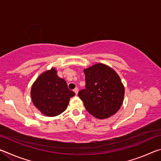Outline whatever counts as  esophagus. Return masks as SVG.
<instances>
[{
	"instance_id": "1",
	"label": "esophagus",
	"mask_w": 161,
	"mask_h": 161,
	"mask_svg": "<svg viewBox=\"0 0 161 161\" xmlns=\"http://www.w3.org/2000/svg\"><path fill=\"white\" fill-rule=\"evenodd\" d=\"M78 88H75V89H74V92H75V93L76 94V95H77V94H78Z\"/></svg>"
}]
</instances>
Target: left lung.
Wrapping results in <instances>:
<instances>
[{
  "instance_id": "left-lung-1",
  "label": "left lung",
  "mask_w": 161,
  "mask_h": 161,
  "mask_svg": "<svg viewBox=\"0 0 161 161\" xmlns=\"http://www.w3.org/2000/svg\"><path fill=\"white\" fill-rule=\"evenodd\" d=\"M85 89L78 96L88 112L99 119L113 116L121 108L125 88L118 74L112 68L97 63L84 69Z\"/></svg>"
}]
</instances>
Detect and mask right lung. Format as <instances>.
Wrapping results in <instances>:
<instances>
[{"label": "right lung", "instance_id": "add662e5", "mask_svg": "<svg viewBox=\"0 0 161 161\" xmlns=\"http://www.w3.org/2000/svg\"><path fill=\"white\" fill-rule=\"evenodd\" d=\"M53 67L42 72L32 84L31 96L32 103L43 115L56 116L67 109L71 97L75 93L67 86L66 81L58 77Z\"/></svg>", "mask_w": 161, "mask_h": 161}]
</instances>
